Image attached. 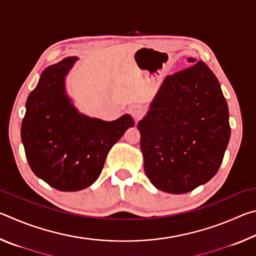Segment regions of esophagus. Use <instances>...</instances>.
I'll list each match as a JSON object with an SVG mask.
<instances>
[{
  "instance_id": "obj_1",
  "label": "esophagus",
  "mask_w": 256,
  "mask_h": 256,
  "mask_svg": "<svg viewBox=\"0 0 256 256\" xmlns=\"http://www.w3.org/2000/svg\"><path fill=\"white\" fill-rule=\"evenodd\" d=\"M128 112H130V114L132 115V118L136 120H140L142 116H144V107L142 106H140V105H133V106H131L130 107V110H128Z\"/></svg>"
}]
</instances>
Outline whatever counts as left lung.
I'll return each instance as SVG.
<instances>
[{"label": "left lung", "instance_id": "obj_1", "mask_svg": "<svg viewBox=\"0 0 256 256\" xmlns=\"http://www.w3.org/2000/svg\"><path fill=\"white\" fill-rule=\"evenodd\" d=\"M164 78L138 123L144 172L160 190L183 194L218 172L230 126L226 99L204 62Z\"/></svg>", "mask_w": 256, "mask_h": 256}]
</instances>
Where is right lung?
I'll return each instance as SVG.
<instances>
[{"instance_id":"1","label":"right lung","mask_w":256,"mask_h":256,"mask_svg":"<svg viewBox=\"0 0 256 256\" xmlns=\"http://www.w3.org/2000/svg\"><path fill=\"white\" fill-rule=\"evenodd\" d=\"M78 58L46 68L26 102L21 140L34 174L58 190L88 188L100 175L112 146L128 128L131 115L107 122L82 114L66 89Z\"/></svg>"}]
</instances>
